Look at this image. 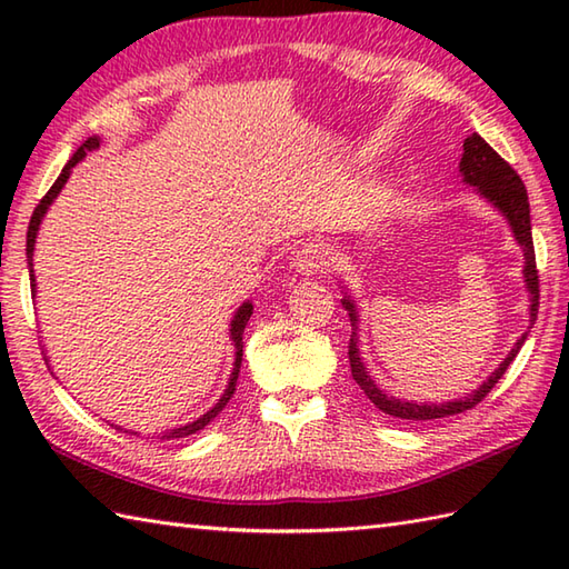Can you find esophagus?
<instances>
[{"label": "esophagus", "mask_w": 569, "mask_h": 569, "mask_svg": "<svg viewBox=\"0 0 569 569\" xmlns=\"http://www.w3.org/2000/svg\"><path fill=\"white\" fill-rule=\"evenodd\" d=\"M330 247L325 244V241L320 239H312L308 241V244L300 247L296 251V259H293V266L298 269V273L303 276H318V273H325L328 271L330 266Z\"/></svg>", "instance_id": "34e87169"}]
</instances>
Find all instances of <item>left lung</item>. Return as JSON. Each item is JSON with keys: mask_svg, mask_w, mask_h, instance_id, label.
<instances>
[{"mask_svg": "<svg viewBox=\"0 0 569 569\" xmlns=\"http://www.w3.org/2000/svg\"><path fill=\"white\" fill-rule=\"evenodd\" d=\"M462 149L465 153L462 159H459V176H462V183L475 190L479 198H485V202H489L491 208L497 210L506 222H509L513 239L518 241V247L523 249V283L528 291V303H530L528 325L533 328L538 318L540 293H538L536 251H533V234H530V204H528L526 186L513 168L506 163L501 156L477 134V131H471V134L465 139ZM340 283H342V308L349 312V322H352V340H349V367H352V377L359 383V389L369 396V401L393 418L432 420V418L465 413V410L475 408L503 377V371L509 369L516 355L521 352V347L530 332L526 330L521 337H518L516 345L511 347V352L506 355L501 365L493 369L487 377V381H481L475 391L452 398V401H445V403L406 401V398H396L391 393H386L383 389H379V383L373 381L371 373L367 371L365 359H361V352H359V306L352 291L347 288V283L345 281Z\"/></svg>", "mask_w": 569, "mask_h": 569, "instance_id": "obj_1", "label": "left lung"}]
</instances>
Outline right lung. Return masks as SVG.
<instances>
[{"label":"right lung","instance_id":"1","mask_svg":"<svg viewBox=\"0 0 569 569\" xmlns=\"http://www.w3.org/2000/svg\"><path fill=\"white\" fill-rule=\"evenodd\" d=\"M100 147H102V139H100V137H90L88 141L80 143V149L70 156V161L63 166V171H60L58 180H56V183L51 186V190L46 192L43 200L39 202V208H36V210H33V214H31L29 232H27V263H29V281H31V296H33V298H36L33 249H36V239H39V229H41L43 217H46L48 208H51V204L56 202V198L60 196V190L66 188L68 178H70V173H72V168H76L80 161L88 159V153L98 151ZM251 312H253L251 300H244V303H241V306L234 310L232 322H229V342L234 345V365H232V373H229V381H227V386H224V393H222L220 398H217V403L208 410V413H202L200 418L186 422V426H178V428H168V430H163V432H161V440L188 438V435L202 430L204 426H208V422H210L212 418L220 416V410L229 403V398L234 396V386H237L239 369H241V355H244V342H241V337H244V328H247V322H249V318H251ZM112 428H117V426H112ZM117 430H124V428H117ZM124 432H129V430H124ZM131 435H137V432H131Z\"/></svg>","mask_w":569,"mask_h":569}]
</instances>
